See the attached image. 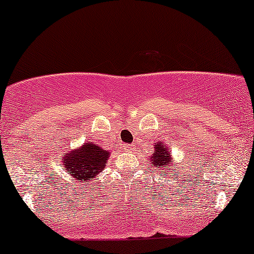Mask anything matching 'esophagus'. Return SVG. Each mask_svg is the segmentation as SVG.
I'll use <instances>...</instances> for the list:
<instances>
[{"label":"esophagus","instance_id":"obj_1","mask_svg":"<svg viewBox=\"0 0 254 254\" xmlns=\"http://www.w3.org/2000/svg\"><path fill=\"white\" fill-rule=\"evenodd\" d=\"M121 149L122 150H125V151H128V152H132V151H134V145H127V144H122V146H121Z\"/></svg>","mask_w":254,"mask_h":254}]
</instances>
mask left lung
Returning a JSON list of instances; mask_svg holds the SVG:
<instances>
[{
	"instance_id": "8db88e82",
	"label": "left lung",
	"mask_w": 254,
	"mask_h": 254,
	"mask_svg": "<svg viewBox=\"0 0 254 254\" xmlns=\"http://www.w3.org/2000/svg\"><path fill=\"white\" fill-rule=\"evenodd\" d=\"M153 147H155V150H153L152 155L149 158V161L151 162V167L155 170H161V172H176L173 167L174 157L172 152L169 151V147L162 141L156 142Z\"/></svg>"
}]
</instances>
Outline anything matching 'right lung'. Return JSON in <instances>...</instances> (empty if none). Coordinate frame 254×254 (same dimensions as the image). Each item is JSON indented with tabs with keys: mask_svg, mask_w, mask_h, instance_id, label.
<instances>
[{
	"mask_svg": "<svg viewBox=\"0 0 254 254\" xmlns=\"http://www.w3.org/2000/svg\"><path fill=\"white\" fill-rule=\"evenodd\" d=\"M109 156L110 151L103 150L92 141H86L80 147L65 153L62 163L72 178L87 182L93 181L99 173L103 172Z\"/></svg>",
	"mask_w": 254,
	"mask_h": 254,
	"instance_id": "1",
	"label": "right lung"
}]
</instances>
